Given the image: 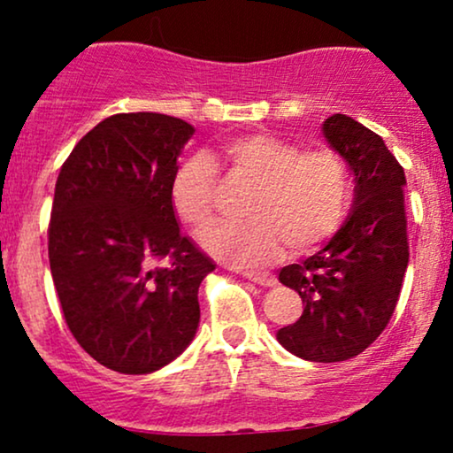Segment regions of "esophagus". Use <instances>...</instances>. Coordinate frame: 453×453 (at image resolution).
<instances>
[{
	"instance_id": "34e87169",
	"label": "esophagus",
	"mask_w": 453,
	"mask_h": 453,
	"mask_svg": "<svg viewBox=\"0 0 453 453\" xmlns=\"http://www.w3.org/2000/svg\"><path fill=\"white\" fill-rule=\"evenodd\" d=\"M242 277L253 280V283L257 285H264V288H273V285L277 283V279H274L270 273H253V270H244Z\"/></svg>"
}]
</instances>
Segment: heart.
Here are the masks:
<instances>
[{"label":"heart","instance_id":"1","mask_svg":"<svg viewBox=\"0 0 453 453\" xmlns=\"http://www.w3.org/2000/svg\"><path fill=\"white\" fill-rule=\"evenodd\" d=\"M232 179L256 185L244 202L249 219L217 226L204 241L215 257L234 266H264L280 256L309 253L330 241L345 221L351 202V174L334 150H306L289 140L253 134L234 138L221 150ZM217 164L194 153L170 179L176 219L204 234L215 217Z\"/></svg>","mask_w":453,"mask_h":453}]
</instances>
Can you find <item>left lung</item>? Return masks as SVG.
<instances>
[{"label":"left lung","instance_id":"1","mask_svg":"<svg viewBox=\"0 0 453 453\" xmlns=\"http://www.w3.org/2000/svg\"><path fill=\"white\" fill-rule=\"evenodd\" d=\"M321 134L349 165L353 204L321 251L280 268L279 280L304 311L277 341L303 360L342 362L377 341L396 309L409 264L407 179L383 138L356 119L332 114Z\"/></svg>","mask_w":453,"mask_h":453}]
</instances>
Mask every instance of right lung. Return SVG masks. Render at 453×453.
Here are the masks:
<instances>
[{
	"label": "right lung",
	"mask_w": 453,
	"mask_h": 453,
	"mask_svg": "<svg viewBox=\"0 0 453 453\" xmlns=\"http://www.w3.org/2000/svg\"><path fill=\"white\" fill-rule=\"evenodd\" d=\"M194 132L168 114H112L81 138L57 179L50 274L78 345L111 371H159L197 332V288L215 264L180 234L170 204ZM164 257L169 264L157 265Z\"/></svg>",
	"instance_id": "add662e5"
}]
</instances>
